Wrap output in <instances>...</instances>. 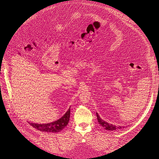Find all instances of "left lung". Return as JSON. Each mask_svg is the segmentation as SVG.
I'll return each instance as SVG.
<instances>
[{
  "mask_svg": "<svg viewBox=\"0 0 159 159\" xmlns=\"http://www.w3.org/2000/svg\"><path fill=\"white\" fill-rule=\"evenodd\" d=\"M96 115H97V118H98V121L99 123L102 125L105 129L108 130V131H115V130H118L120 129H123L124 127H117L116 125H114L108 123L107 122L103 121V119L100 118L99 116V115L98 113H96Z\"/></svg>",
  "mask_w": 159,
  "mask_h": 159,
  "instance_id": "1",
  "label": "left lung"
}]
</instances>
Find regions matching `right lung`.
Here are the masks:
<instances>
[{
  "mask_svg": "<svg viewBox=\"0 0 159 159\" xmlns=\"http://www.w3.org/2000/svg\"><path fill=\"white\" fill-rule=\"evenodd\" d=\"M70 117V108L67 111V112L57 121L47 124H37V123H30L34 128L39 130L42 132L48 133H57L61 131L62 129L66 127L68 124Z\"/></svg>",
  "mask_w": 159,
  "mask_h": 159,
  "instance_id": "1",
  "label": "right lung"
}]
</instances>
